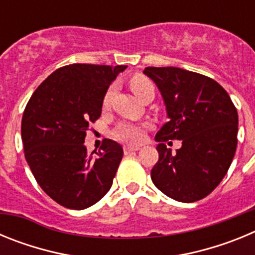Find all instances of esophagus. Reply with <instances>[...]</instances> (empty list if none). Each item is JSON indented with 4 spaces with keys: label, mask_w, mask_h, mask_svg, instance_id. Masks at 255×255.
<instances>
[{
    "label": "esophagus",
    "mask_w": 255,
    "mask_h": 255,
    "mask_svg": "<svg viewBox=\"0 0 255 255\" xmlns=\"http://www.w3.org/2000/svg\"><path fill=\"white\" fill-rule=\"evenodd\" d=\"M138 149L139 147H131V145H126V147H124V152H125V154H129V153L131 152H136Z\"/></svg>",
    "instance_id": "34e87169"
}]
</instances>
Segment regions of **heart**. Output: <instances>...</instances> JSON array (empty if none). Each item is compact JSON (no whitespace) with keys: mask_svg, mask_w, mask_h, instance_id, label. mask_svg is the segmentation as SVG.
<instances>
[{"mask_svg":"<svg viewBox=\"0 0 255 255\" xmlns=\"http://www.w3.org/2000/svg\"><path fill=\"white\" fill-rule=\"evenodd\" d=\"M130 88H131V91L139 98H141L147 92L154 91V87H153L152 82L143 75L132 76L130 79ZM112 96H114V87L110 88L106 92L105 97H103V106L105 107H107L110 105V102L112 100ZM114 135L115 138H117L119 140L126 141V143H140L144 136V128L132 123H123L121 125L117 126V129L115 130Z\"/></svg>","mask_w":255,"mask_h":255,"instance_id":"obj_1","label":"heart"}]
</instances>
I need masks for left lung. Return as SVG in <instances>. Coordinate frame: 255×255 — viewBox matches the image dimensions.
Wrapping results in <instances>:
<instances>
[{
  "label": "left lung",
  "mask_w": 255,
  "mask_h": 255,
  "mask_svg": "<svg viewBox=\"0 0 255 255\" xmlns=\"http://www.w3.org/2000/svg\"><path fill=\"white\" fill-rule=\"evenodd\" d=\"M166 105L168 121L161 128L158 162L152 181L167 197L193 203L217 188L238 145V111L217 82L180 67H145ZM181 140L173 155L164 141Z\"/></svg>",
  "instance_id": "8db88e82"
}]
</instances>
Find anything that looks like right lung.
<instances>
[{
	"label": "right lung",
	"instance_id": "add662e5",
	"mask_svg": "<svg viewBox=\"0 0 255 255\" xmlns=\"http://www.w3.org/2000/svg\"><path fill=\"white\" fill-rule=\"evenodd\" d=\"M128 66L73 64L51 74L30 97L21 120L25 159L48 197L70 209L102 199L124 150L111 139L101 150L84 145L89 124L98 120L103 97Z\"/></svg>",
	"mask_w": 255,
	"mask_h": 255
}]
</instances>
